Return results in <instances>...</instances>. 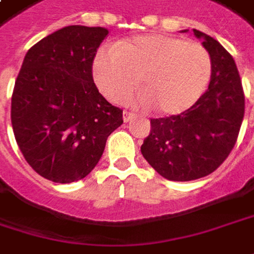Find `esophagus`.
Listing matches in <instances>:
<instances>
[{
    "label": "esophagus",
    "mask_w": 254,
    "mask_h": 254,
    "mask_svg": "<svg viewBox=\"0 0 254 254\" xmlns=\"http://www.w3.org/2000/svg\"><path fill=\"white\" fill-rule=\"evenodd\" d=\"M137 117V114L135 113H131V111H124V114H123V119L126 123H128V121H131L133 119Z\"/></svg>",
    "instance_id": "obj_1"
}]
</instances>
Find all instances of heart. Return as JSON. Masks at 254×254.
Wrapping results in <instances>:
<instances>
[{"instance_id": "heart-1", "label": "heart", "mask_w": 254, "mask_h": 254, "mask_svg": "<svg viewBox=\"0 0 254 254\" xmlns=\"http://www.w3.org/2000/svg\"><path fill=\"white\" fill-rule=\"evenodd\" d=\"M141 75L143 104L161 114L191 107L211 77L209 51L197 43L166 34H143L97 51L93 77L111 101H123L137 88Z\"/></svg>"}]
</instances>
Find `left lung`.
<instances>
[{
  "label": "left lung",
  "mask_w": 254,
  "mask_h": 254,
  "mask_svg": "<svg viewBox=\"0 0 254 254\" xmlns=\"http://www.w3.org/2000/svg\"><path fill=\"white\" fill-rule=\"evenodd\" d=\"M211 58L209 88L177 116L151 119L141 154L167 180L190 182L209 176L233 150L245 117V93L233 57L201 31Z\"/></svg>",
  "instance_id": "1"
}]
</instances>
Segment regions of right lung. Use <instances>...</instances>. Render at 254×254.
Returning <instances> with one entry per match:
<instances>
[{
    "mask_svg": "<svg viewBox=\"0 0 254 254\" xmlns=\"http://www.w3.org/2000/svg\"><path fill=\"white\" fill-rule=\"evenodd\" d=\"M108 31L70 25L25 54L11 98V123L27 163L47 180L72 183L101 159L108 135L123 124L93 80V60Z\"/></svg>",
    "mask_w": 254,
    "mask_h": 254,
    "instance_id": "right-lung-1",
    "label": "right lung"
}]
</instances>
